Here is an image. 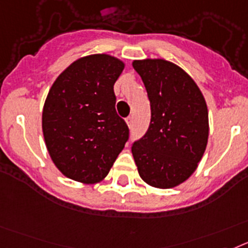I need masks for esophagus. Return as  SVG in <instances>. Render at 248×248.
<instances>
[{
  "mask_svg": "<svg viewBox=\"0 0 248 248\" xmlns=\"http://www.w3.org/2000/svg\"><path fill=\"white\" fill-rule=\"evenodd\" d=\"M126 122H127V124H128V127H132V124H133V117H132V116H128V117L126 118Z\"/></svg>",
  "mask_w": 248,
  "mask_h": 248,
  "instance_id": "esophagus-1",
  "label": "esophagus"
}]
</instances>
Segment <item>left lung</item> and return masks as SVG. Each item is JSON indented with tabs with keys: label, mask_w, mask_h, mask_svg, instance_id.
<instances>
[{
	"label": "left lung",
	"mask_w": 248,
	"mask_h": 248,
	"mask_svg": "<svg viewBox=\"0 0 248 248\" xmlns=\"http://www.w3.org/2000/svg\"><path fill=\"white\" fill-rule=\"evenodd\" d=\"M132 66L151 105L150 126L133 142V158L146 184L171 188L192 175L206 150V101L195 81L172 62L143 60Z\"/></svg>",
	"instance_id": "8db88e82"
}]
</instances>
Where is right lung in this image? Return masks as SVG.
Returning <instances> with one entry per match:
<instances>
[{"label":"right lung","mask_w":248,"mask_h":248,"mask_svg":"<svg viewBox=\"0 0 248 248\" xmlns=\"http://www.w3.org/2000/svg\"><path fill=\"white\" fill-rule=\"evenodd\" d=\"M120 60L91 55L68 66L47 94L42 131L56 167L68 178L94 184L108 173L130 130L116 112L113 85Z\"/></svg>","instance_id":"add662e5"}]
</instances>
